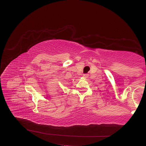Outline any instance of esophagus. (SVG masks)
Segmentation results:
<instances>
[{
    "label": "esophagus",
    "mask_w": 146,
    "mask_h": 146,
    "mask_svg": "<svg viewBox=\"0 0 146 146\" xmlns=\"http://www.w3.org/2000/svg\"><path fill=\"white\" fill-rule=\"evenodd\" d=\"M83 78H88V75H87V74H84V75H83Z\"/></svg>",
    "instance_id": "obj_1"
}]
</instances>
